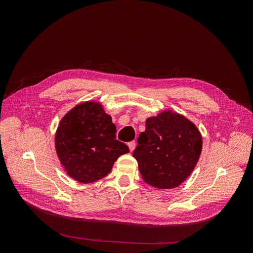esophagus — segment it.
Instances as JSON below:
<instances>
[{
	"label": "esophagus",
	"mask_w": 253,
	"mask_h": 253,
	"mask_svg": "<svg viewBox=\"0 0 253 253\" xmlns=\"http://www.w3.org/2000/svg\"><path fill=\"white\" fill-rule=\"evenodd\" d=\"M127 145H128V149H129V151L133 152V151H134V149H135V147H136V142H135V141H131V142H128V143H127Z\"/></svg>",
	"instance_id": "1"
}]
</instances>
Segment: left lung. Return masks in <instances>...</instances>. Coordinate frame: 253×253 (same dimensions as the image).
<instances>
[{"label": "left lung", "mask_w": 253, "mask_h": 253, "mask_svg": "<svg viewBox=\"0 0 253 253\" xmlns=\"http://www.w3.org/2000/svg\"><path fill=\"white\" fill-rule=\"evenodd\" d=\"M133 156L142 179L158 189L178 187L192 173L201 156L198 128L182 115L164 111L145 121Z\"/></svg>", "instance_id": "left-lung-1"}]
</instances>
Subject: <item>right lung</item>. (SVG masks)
I'll return each instance as SVG.
<instances>
[{"label":"right lung","instance_id":"add662e5","mask_svg":"<svg viewBox=\"0 0 253 253\" xmlns=\"http://www.w3.org/2000/svg\"><path fill=\"white\" fill-rule=\"evenodd\" d=\"M57 155L68 176L81 183L103 178L128 147L116 139V126L99 102L76 105L56 132Z\"/></svg>","mask_w":253,"mask_h":253}]
</instances>
